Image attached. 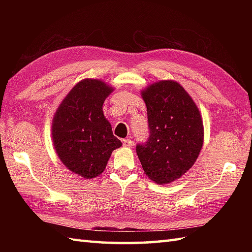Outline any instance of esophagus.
I'll list each match as a JSON object with an SVG mask.
<instances>
[{
    "label": "esophagus",
    "instance_id": "34e87169",
    "mask_svg": "<svg viewBox=\"0 0 252 252\" xmlns=\"http://www.w3.org/2000/svg\"><path fill=\"white\" fill-rule=\"evenodd\" d=\"M122 144H123V146H126V147H131V146H133V141L125 138V140H122Z\"/></svg>",
    "mask_w": 252,
    "mask_h": 252
}]
</instances>
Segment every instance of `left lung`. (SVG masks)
<instances>
[{
  "mask_svg": "<svg viewBox=\"0 0 252 252\" xmlns=\"http://www.w3.org/2000/svg\"><path fill=\"white\" fill-rule=\"evenodd\" d=\"M149 135L136 154L144 172L158 184L180 179L195 163L203 142V126L189 93L174 81H159L142 92Z\"/></svg>",
  "mask_w": 252,
  "mask_h": 252,
  "instance_id": "1",
  "label": "left lung"
}]
</instances>
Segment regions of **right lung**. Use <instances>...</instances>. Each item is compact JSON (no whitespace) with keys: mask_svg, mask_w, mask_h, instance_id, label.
Returning a JSON list of instances; mask_svg holds the SVG:
<instances>
[{"mask_svg":"<svg viewBox=\"0 0 252 252\" xmlns=\"http://www.w3.org/2000/svg\"><path fill=\"white\" fill-rule=\"evenodd\" d=\"M111 91L99 80H82L63 100L53 119L52 136L58 157L85 179L103 172L112 151L122 145L103 112Z\"/></svg>","mask_w":252,"mask_h":252,"instance_id":"1","label":"right lung"}]
</instances>
